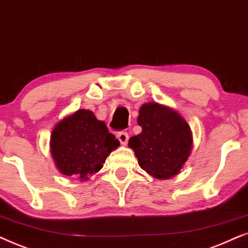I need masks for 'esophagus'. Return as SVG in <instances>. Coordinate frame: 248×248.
I'll use <instances>...</instances> for the list:
<instances>
[{
	"label": "esophagus",
	"mask_w": 248,
	"mask_h": 248,
	"mask_svg": "<svg viewBox=\"0 0 248 248\" xmlns=\"http://www.w3.org/2000/svg\"><path fill=\"white\" fill-rule=\"evenodd\" d=\"M117 137L122 145H126L128 143V140H129V136H128L126 131H120V133L117 135Z\"/></svg>",
	"instance_id": "1"
}]
</instances>
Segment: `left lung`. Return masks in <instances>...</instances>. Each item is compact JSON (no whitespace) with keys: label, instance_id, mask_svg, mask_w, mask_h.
<instances>
[{"label":"left lung","instance_id":"1","mask_svg":"<svg viewBox=\"0 0 248 248\" xmlns=\"http://www.w3.org/2000/svg\"><path fill=\"white\" fill-rule=\"evenodd\" d=\"M137 122L141 133L130 137L128 146L141 169L157 179L179 173L193 148V134L186 120L171 108L150 102L140 107Z\"/></svg>","mask_w":248,"mask_h":248}]
</instances>
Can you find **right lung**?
<instances>
[{"label":"right lung","mask_w":248,"mask_h":248,"mask_svg":"<svg viewBox=\"0 0 248 248\" xmlns=\"http://www.w3.org/2000/svg\"><path fill=\"white\" fill-rule=\"evenodd\" d=\"M49 145L58 170L85 181L103 168L120 143L93 112L79 108L53 128Z\"/></svg>","instance_id":"right-lung-1"}]
</instances>
